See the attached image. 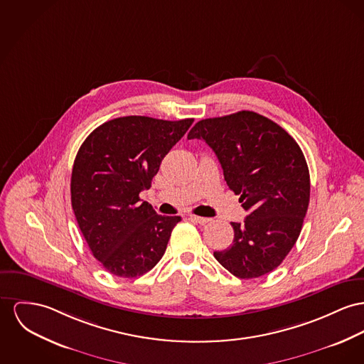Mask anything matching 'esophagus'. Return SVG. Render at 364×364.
<instances>
[{
  "label": "esophagus",
  "instance_id": "obj_1",
  "mask_svg": "<svg viewBox=\"0 0 364 364\" xmlns=\"http://www.w3.org/2000/svg\"><path fill=\"white\" fill-rule=\"evenodd\" d=\"M189 219L191 220H193L196 223H200V225H205V223H208L211 219L210 218H204V217H197V215H189Z\"/></svg>",
  "mask_w": 364,
  "mask_h": 364
}]
</instances>
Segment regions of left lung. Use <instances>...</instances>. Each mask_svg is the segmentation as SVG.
<instances>
[{"label": "left lung", "instance_id": "obj_1", "mask_svg": "<svg viewBox=\"0 0 364 364\" xmlns=\"http://www.w3.org/2000/svg\"><path fill=\"white\" fill-rule=\"evenodd\" d=\"M194 138L214 150L248 211L242 223L230 222L233 244L214 257L236 277L267 274L290 252L308 211L311 179L301 147L280 125L248 110L196 122L188 134Z\"/></svg>", "mask_w": 364, "mask_h": 364}]
</instances>
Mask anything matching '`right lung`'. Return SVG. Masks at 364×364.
<instances>
[{
	"label": "right lung",
	"instance_id": "add662e5",
	"mask_svg": "<svg viewBox=\"0 0 364 364\" xmlns=\"http://www.w3.org/2000/svg\"><path fill=\"white\" fill-rule=\"evenodd\" d=\"M193 119L178 122L127 116L94 129L72 171V207L92 255L119 277L156 267L181 217L159 215L139 198L166 154Z\"/></svg>",
	"mask_w": 364,
	"mask_h": 364
}]
</instances>
